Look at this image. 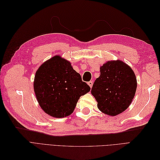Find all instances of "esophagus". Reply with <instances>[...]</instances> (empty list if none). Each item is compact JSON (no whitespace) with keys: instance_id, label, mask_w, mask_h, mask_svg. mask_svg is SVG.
I'll return each instance as SVG.
<instances>
[{"instance_id":"esophagus-1","label":"esophagus","mask_w":160,"mask_h":160,"mask_svg":"<svg viewBox=\"0 0 160 160\" xmlns=\"http://www.w3.org/2000/svg\"><path fill=\"white\" fill-rule=\"evenodd\" d=\"M88 84L89 85V87H90V88H92V86H93V81H89L88 83Z\"/></svg>"}]
</instances>
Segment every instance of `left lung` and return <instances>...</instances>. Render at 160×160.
Segmentation results:
<instances>
[{
	"label": "left lung",
	"mask_w": 160,
	"mask_h": 160,
	"mask_svg": "<svg viewBox=\"0 0 160 160\" xmlns=\"http://www.w3.org/2000/svg\"><path fill=\"white\" fill-rule=\"evenodd\" d=\"M91 94L103 113L115 116L126 109L135 96L137 79L130 67L123 61H108L100 68Z\"/></svg>",
	"instance_id": "obj_1"
}]
</instances>
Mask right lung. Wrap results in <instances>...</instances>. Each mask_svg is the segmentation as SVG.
I'll use <instances>...</instances> for the list:
<instances>
[{
	"label": "right lung",
	"mask_w": 160,
	"mask_h": 160,
	"mask_svg": "<svg viewBox=\"0 0 160 160\" xmlns=\"http://www.w3.org/2000/svg\"><path fill=\"white\" fill-rule=\"evenodd\" d=\"M70 62L60 56L47 61L36 72L34 90L41 108L52 117L71 115L80 97L90 91Z\"/></svg>",
	"instance_id": "1"
}]
</instances>
